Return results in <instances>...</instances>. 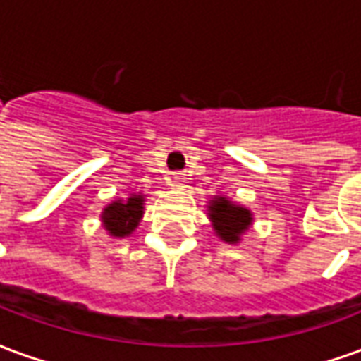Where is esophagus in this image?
<instances>
[{
	"label": "esophagus",
	"mask_w": 361,
	"mask_h": 361,
	"mask_svg": "<svg viewBox=\"0 0 361 361\" xmlns=\"http://www.w3.org/2000/svg\"><path fill=\"white\" fill-rule=\"evenodd\" d=\"M172 185L173 188H183V185H185V178H183L181 173H176L172 180Z\"/></svg>",
	"instance_id": "34e87169"
}]
</instances>
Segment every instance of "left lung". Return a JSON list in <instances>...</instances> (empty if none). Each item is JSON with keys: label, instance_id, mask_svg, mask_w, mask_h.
Listing matches in <instances>:
<instances>
[{"label": "left lung", "instance_id": "obj_1", "mask_svg": "<svg viewBox=\"0 0 361 361\" xmlns=\"http://www.w3.org/2000/svg\"><path fill=\"white\" fill-rule=\"evenodd\" d=\"M209 219L212 220V228L222 242L238 243L250 230L253 214L250 209L234 204L226 197H214L209 203Z\"/></svg>", "mask_w": 361, "mask_h": 361}]
</instances>
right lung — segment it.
I'll return each instance as SVG.
<instances>
[{
	"mask_svg": "<svg viewBox=\"0 0 361 361\" xmlns=\"http://www.w3.org/2000/svg\"><path fill=\"white\" fill-rule=\"evenodd\" d=\"M145 212V195L133 193L127 201H114L102 212V224L114 238H126L139 226Z\"/></svg>",
	"mask_w": 361,
	"mask_h": 361,
	"instance_id": "obj_1",
	"label": "right lung"
}]
</instances>
